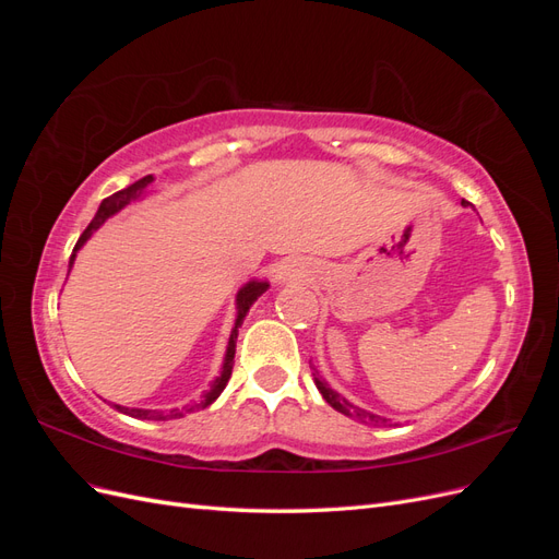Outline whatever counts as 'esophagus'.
<instances>
[{
	"label": "esophagus",
	"mask_w": 559,
	"mask_h": 559,
	"mask_svg": "<svg viewBox=\"0 0 559 559\" xmlns=\"http://www.w3.org/2000/svg\"><path fill=\"white\" fill-rule=\"evenodd\" d=\"M306 275V265H302L298 259H284L275 267V280L277 282H294Z\"/></svg>",
	"instance_id": "1"
}]
</instances>
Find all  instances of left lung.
<instances>
[{
    "mask_svg": "<svg viewBox=\"0 0 559 559\" xmlns=\"http://www.w3.org/2000/svg\"><path fill=\"white\" fill-rule=\"evenodd\" d=\"M462 205H466V202H462ZM314 384H317V389H319V394L324 396V401L331 405V408H335L337 413H343V415H347V417H352V419H357V421H361V425H384V421H386V419L380 417V415H373V413H368V411H364V408H357V405L349 403L345 396L333 392V389H331L324 380L314 378Z\"/></svg>",
    "mask_w": 559,
    "mask_h": 559,
    "instance_id": "1",
    "label": "left lung"
}]
</instances>
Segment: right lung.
<instances>
[{"label": "right lung", "instance_id": "right-lung-1", "mask_svg": "<svg viewBox=\"0 0 559 559\" xmlns=\"http://www.w3.org/2000/svg\"><path fill=\"white\" fill-rule=\"evenodd\" d=\"M148 183H154V175H146V177H142L140 181L130 183L128 189H123V191H116L114 195H109V198H105L103 202H99V207H97V212H95V216H93V222L88 224V228H86V230H83V235H81L79 242H76V247H74V251H72L70 270H72V265H74V259H76L79 249L88 242L91 235H93L99 226H103L109 216L118 214V212H121L126 205H130L132 200H140L142 195H146ZM267 286H270V284H267L265 280H249L247 284H242V286H240L238 296H235V324H233V329H230V337H228V345H226V357H224V364H222V373H218V378H214V380H212L210 389H207L205 394H202V399H200V401L186 403L183 408H173V411L128 408V405H118V403H114V408H116L118 413H123V415L134 417V419H160V421H163V419H179V417H183V415L198 413V411H202V408H207V405H212L218 396H222V392H224L226 384H228V380H230V373H233V359H235V343H238V333H240L242 321H245V317H247V312H249V308L253 306V302H257V300L267 292Z\"/></svg>", "mask_w": 559, "mask_h": 559}]
</instances>
